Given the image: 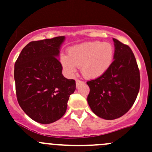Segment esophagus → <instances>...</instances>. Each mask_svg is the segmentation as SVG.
<instances>
[{
	"label": "esophagus",
	"mask_w": 152,
	"mask_h": 152,
	"mask_svg": "<svg viewBox=\"0 0 152 152\" xmlns=\"http://www.w3.org/2000/svg\"><path fill=\"white\" fill-rule=\"evenodd\" d=\"M76 87H79V86H80V85L84 84V82H83V81L79 80V79H76Z\"/></svg>",
	"instance_id": "obj_1"
}]
</instances>
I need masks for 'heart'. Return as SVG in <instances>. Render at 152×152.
Listing matches in <instances>:
<instances>
[{
	"instance_id": "obj_1",
	"label": "heart",
	"mask_w": 152,
	"mask_h": 152,
	"mask_svg": "<svg viewBox=\"0 0 152 152\" xmlns=\"http://www.w3.org/2000/svg\"><path fill=\"white\" fill-rule=\"evenodd\" d=\"M114 49L110 42L91 41L77 44L69 48L67 55L61 56L60 61L67 74L73 75L77 66L88 79L103 76L112 64Z\"/></svg>"
}]
</instances>
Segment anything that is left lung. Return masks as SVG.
<instances>
[{"mask_svg":"<svg viewBox=\"0 0 152 152\" xmlns=\"http://www.w3.org/2000/svg\"><path fill=\"white\" fill-rule=\"evenodd\" d=\"M113 62L100 77L87 82L88 103L96 115L113 120L124 115L134 105L140 91V75L134 53L113 38Z\"/></svg>","mask_w":152,"mask_h":152,"instance_id":"left-lung-1","label":"left lung"}]
</instances>
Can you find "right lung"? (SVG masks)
<instances>
[{"instance_id": "obj_1", "label": "right lung", "mask_w": 152, "mask_h": 152, "mask_svg": "<svg viewBox=\"0 0 152 152\" xmlns=\"http://www.w3.org/2000/svg\"><path fill=\"white\" fill-rule=\"evenodd\" d=\"M65 37L31 42L15 61L14 79L18 104L34 121L51 124L65 114L76 82L62 74L59 61Z\"/></svg>"}]
</instances>
